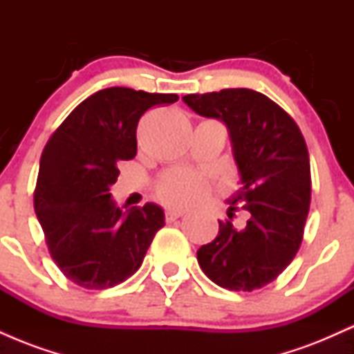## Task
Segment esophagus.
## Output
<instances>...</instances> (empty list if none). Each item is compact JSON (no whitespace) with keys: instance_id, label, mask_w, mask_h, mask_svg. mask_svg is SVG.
Here are the masks:
<instances>
[{"instance_id":"1","label":"esophagus","mask_w":354,"mask_h":354,"mask_svg":"<svg viewBox=\"0 0 354 354\" xmlns=\"http://www.w3.org/2000/svg\"><path fill=\"white\" fill-rule=\"evenodd\" d=\"M183 214H185V211L183 209H166V221H174V219L181 218Z\"/></svg>"}]
</instances>
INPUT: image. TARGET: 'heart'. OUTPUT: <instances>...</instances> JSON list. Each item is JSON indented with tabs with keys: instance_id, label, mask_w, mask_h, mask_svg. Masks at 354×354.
I'll return each instance as SVG.
<instances>
[{
	"instance_id": "obj_1",
	"label": "heart",
	"mask_w": 354,
	"mask_h": 354,
	"mask_svg": "<svg viewBox=\"0 0 354 354\" xmlns=\"http://www.w3.org/2000/svg\"><path fill=\"white\" fill-rule=\"evenodd\" d=\"M209 183L205 176L191 169H171L160 178L156 193L168 206L185 208L205 200L209 193Z\"/></svg>"
}]
</instances>
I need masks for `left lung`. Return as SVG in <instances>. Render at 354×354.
I'll return each instance as SVG.
<instances>
[{"label": "left lung", "mask_w": 354, "mask_h": 354, "mask_svg": "<svg viewBox=\"0 0 354 354\" xmlns=\"http://www.w3.org/2000/svg\"><path fill=\"white\" fill-rule=\"evenodd\" d=\"M205 118L228 128L239 188L228 216L250 213L245 228L219 221L218 236L198 250V263L218 286L253 291L286 270L298 253L311 201L310 154L298 124L261 93L230 88L183 96Z\"/></svg>", "instance_id": "8db88e82"}]
</instances>
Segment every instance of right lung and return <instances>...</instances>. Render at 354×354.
Listing matches in <instances>:
<instances>
[{
	"label": "right lung",
	"mask_w": 354,
	"mask_h": 354,
	"mask_svg": "<svg viewBox=\"0 0 354 354\" xmlns=\"http://www.w3.org/2000/svg\"><path fill=\"white\" fill-rule=\"evenodd\" d=\"M178 95L113 86L100 89L59 124L44 146L35 211L53 261L70 281L106 290L143 263L165 213L154 203L123 209L109 188L118 163L136 156L140 118Z\"/></svg>",
	"instance_id": "right-lung-1"
}]
</instances>
